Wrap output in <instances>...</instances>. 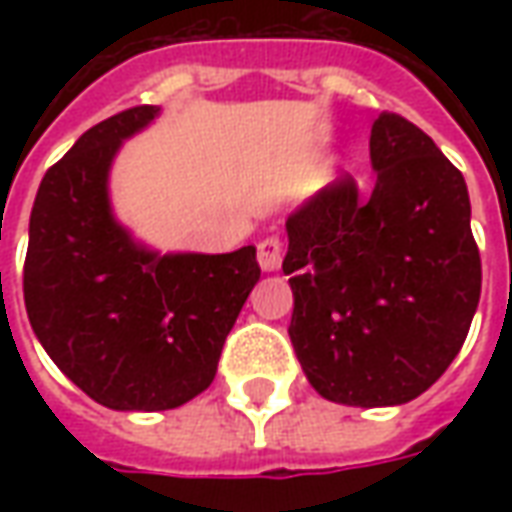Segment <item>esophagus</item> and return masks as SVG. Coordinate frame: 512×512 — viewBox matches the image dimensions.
<instances>
[{
  "label": "esophagus",
  "instance_id": "obj_1",
  "mask_svg": "<svg viewBox=\"0 0 512 512\" xmlns=\"http://www.w3.org/2000/svg\"><path fill=\"white\" fill-rule=\"evenodd\" d=\"M257 263L263 271H277L282 266V241L279 238H266L257 244Z\"/></svg>",
  "mask_w": 512,
  "mask_h": 512
}]
</instances>
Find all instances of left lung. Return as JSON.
Returning a JSON list of instances; mask_svg holds the SVG:
<instances>
[{"label": "left lung", "mask_w": 512, "mask_h": 512, "mask_svg": "<svg viewBox=\"0 0 512 512\" xmlns=\"http://www.w3.org/2000/svg\"><path fill=\"white\" fill-rule=\"evenodd\" d=\"M376 186H323L288 216L290 343L312 389L332 403L400 406L461 351L483 268L466 180L406 117L370 131Z\"/></svg>", "instance_id": "1"}]
</instances>
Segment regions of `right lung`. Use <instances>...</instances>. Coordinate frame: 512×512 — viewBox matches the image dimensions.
<instances>
[{"instance_id": "obj_1", "label": "right lung", "mask_w": 512, "mask_h": 512, "mask_svg": "<svg viewBox=\"0 0 512 512\" xmlns=\"http://www.w3.org/2000/svg\"><path fill=\"white\" fill-rule=\"evenodd\" d=\"M158 112L134 106L84 131L43 175L29 216L32 332L84 395L115 411H167L205 392L260 279L255 246L161 255L115 219L112 161Z\"/></svg>"}]
</instances>
